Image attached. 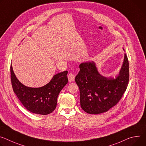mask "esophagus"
<instances>
[{
    "label": "esophagus",
    "instance_id": "1",
    "mask_svg": "<svg viewBox=\"0 0 146 146\" xmlns=\"http://www.w3.org/2000/svg\"><path fill=\"white\" fill-rule=\"evenodd\" d=\"M68 79H69V82H72L74 80V78H75V76L73 73H70L68 75Z\"/></svg>",
    "mask_w": 146,
    "mask_h": 146
}]
</instances>
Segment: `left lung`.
I'll return each instance as SVG.
<instances>
[{"instance_id": "8db88e82", "label": "left lung", "mask_w": 146, "mask_h": 146, "mask_svg": "<svg viewBox=\"0 0 146 146\" xmlns=\"http://www.w3.org/2000/svg\"><path fill=\"white\" fill-rule=\"evenodd\" d=\"M79 68L80 70L75 82L80 89L81 107L86 112L99 114L107 112L120 101L129 80V61L126 54L119 75L116 78L100 75L92 62L81 63Z\"/></svg>"}]
</instances>
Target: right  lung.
Returning a JSON list of instances; mask_svg holds the SVG:
<instances>
[{
	"label": "right lung",
	"mask_w": 146,
	"mask_h": 146,
	"mask_svg": "<svg viewBox=\"0 0 146 146\" xmlns=\"http://www.w3.org/2000/svg\"><path fill=\"white\" fill-rule=\"evenodd\" d=\"M10 72L12 87L19 100L27 110L39 115H48L55 110L59 92L68 82L66 70L55 74L44 86L31 88L24 86L18 80L11 64Z\"/></svg>",
	"instance_id": "add662e5"
}]
</instances>
